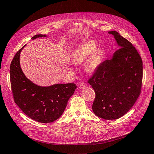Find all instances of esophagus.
<instances>
[{"label":"esophagus","instance_id":"1","mask_svg":"<svg viewBox=\"0 0 154 154\" xmlns=\"http://www.w3.org/2000/svg\"><path fill=\"white\" fill-rule=\"evenodd\" d=\"M86 87H87V85H86V83H84V82H82V83H80V85H79V88H80V89H83Z\"/></svg>","mask_w":154,"mask_h":154}]
</instances>
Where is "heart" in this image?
<instances>
[{
    "mask_svg": "<svg viewBox=\"0 0 154 154\" xmlns=\"http://www.w3.org/2000/svg\"><path fill=\"white\" fill-rule=\"evenodd\" d=\"M97 44L93 40L87 41L79 45L73 52L72 55V61L76 64H81L85 62L94 53L88 63V68L90 71H95L99 66L102 53L97 51Z\"/></svg>",
    "mask_w": 154,
    "mask_h": 154,
    "instance_id": "obj_1",
    "label": "heart"
}]
</instances>
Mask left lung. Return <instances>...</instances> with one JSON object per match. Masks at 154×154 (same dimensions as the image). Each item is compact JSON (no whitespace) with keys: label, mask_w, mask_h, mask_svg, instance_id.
I'll list each match as a JSON object with an SVG mask.
<instances>
[{"label":"left lung","mask_w":154,"mask_h":154,"mask_svg":"<svg viewBox=\"0 0 154 154\" xmlns=\"http://www.w3.org/2000/svg\"><path fill=\"white\" fill-rule=\"evenodd\" d=\"M119 45L110 59L102 62L88 80L95 91L92 109L96 116L107 120L120 118L136 102L141 90L143 63L130 42L116 31Z\"/></svg>","instance_id":"1"}]
</instances>
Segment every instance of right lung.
<instances>
[{
    "label": "right lung",
    "mask_w": 154,
    "mask_h": 154,
    "mask_svg": "<svg viewBox=\"0 0 154 154\" xmlns=\"http://www.w3.org/2000/svg\"><path fill=\"white\" fill-rule=\"evenodd\" d=\"M46 36L36 35L32 39ZM24 45L17 52L10 66V79L14 102L32 119L48 123L56 121L63 114L67 101L76 88L75 83L56 84L40 87L33 83L23 72L20 56Z\"/></svg>",
    "instance_id": "right-lung-1"
}]
</instances>
